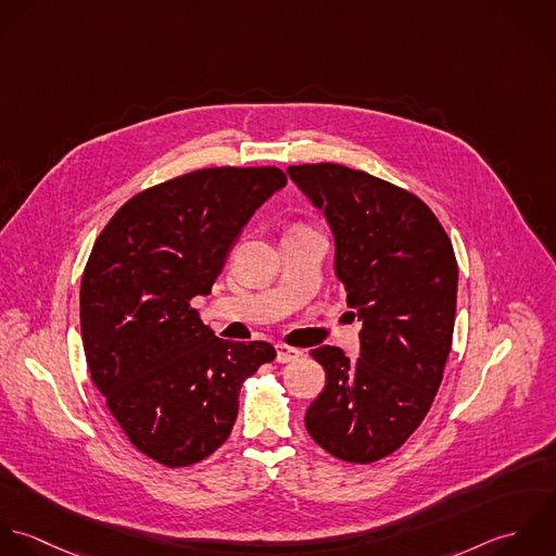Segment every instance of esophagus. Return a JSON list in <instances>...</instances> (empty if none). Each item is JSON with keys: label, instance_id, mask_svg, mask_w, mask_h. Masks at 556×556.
Listing matches in <instances>:
<instances>
[{"label": "esophagus", "instance_id": "34e87169", "mask_svg": "<svg viewBox=\"0 0 556 556\" xmlns=\"http://www.w3.org/2000/svg\"><path fill=\"white\" fill-rule=\"evenodd\" d=\"M303 352L299 348H292V345H277V361L279 363H290L294 358H299Z\"/></svg>", "mask_w": 556, "mask_h": 556}]
</instances>
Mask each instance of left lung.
I'll use <instances>...</instances> for the list:
<instances>
[{
  "label": "left lung",
  "instance_id": "left-lung-1",
  "mask_svg": "<svg viewBox=\"0 0 556 556\" xmlns=\"http://www.w3.org/2000/svg\"><path fill=\"white\" fill-rule=\"evenodd\" d=\"M334 233V275L363 323L361 356L309 354L327 384L305 415L309 437L337 459L378 462L421 426L451 352L457 262L432 208L382 178L334 163L290 165Z\"/></svg>",
  "mask_w": 556,
  "mask_h": 556
}]
</instances>
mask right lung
Returning a JSON list of instances; mask_svg holds the SVG:
<instances>
[{
	"label": "right lung",
	"instance_id": "1",
	"mask_svg": "<svg viewBox=\"0 0 556 556\" xmlns=\"http://www.w3.org/2000/svg\"><path fill=\"white\" fill-rule=\"evenodd\" d=\"M288 182L279 167H204L117 208L81 277L90 378L130 444L167 468L213 455L238 395L277 352L225 341L191 301L208 294L244 223Z\"/></svg>",
	"mask_w": 556,
	"mask_h": 556
}]
</instances>
